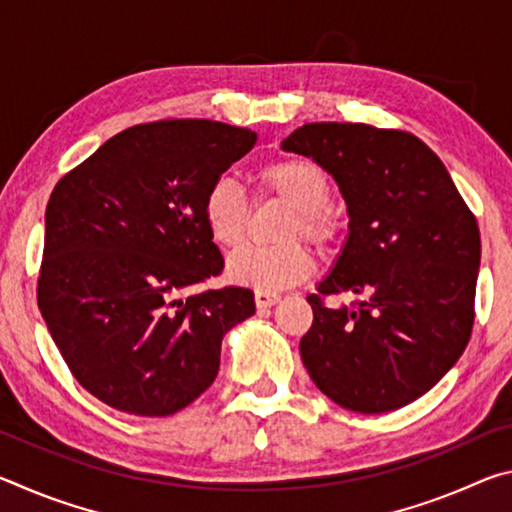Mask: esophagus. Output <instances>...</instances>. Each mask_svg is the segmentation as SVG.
<instances>
[{
    "label": "esophagus",
    "mask_w": 512,
    "mask_h": 512,
    "mask_svg": "<svg viewBox=\"0 0 512 512\" xmlns=\"http://www.w3.org/2000/svg\"><path fill=\"white\" fill-rule=\"evenodd\" d=\"M280 302V296H277L275 291H255V305L259 309H266V307H273Z\"/></svg>",
    "instance_id": "1"
}]
</instances>
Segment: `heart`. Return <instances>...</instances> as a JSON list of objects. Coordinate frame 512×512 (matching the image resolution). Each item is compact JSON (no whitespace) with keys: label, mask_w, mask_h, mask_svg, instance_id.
<instances>
[{"label":"heart","mask_w":512,"mask_h":512,"mask_svg":"<svg viewBox=\"0 0 512 512\" xmlns=\"http://www.w3.org/2000/svg\"><path fill=\"white\" fill-rule=\"evenodd\" d=\"M257 192L287 205L291 214L280 232L282 241L291 244L271 248H244L230 257L228 277L241 287L257 291H280L293 287L311 273V255L293 239L305 237L316 248L325 250L339 239L341 219L329 198L332 187L325 171L305 158H277L266 162L255 173ZM203 223L207 235L221 248L244 244L250 205L241 187L230 178H216L203 196Z\"/></svg>","instance_id":"obj_1"}]
</instances>
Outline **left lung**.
I'll use <instances>...</instances> for the list:
<instances>
[{
	"label": "left lung",
	"mask_w": 512,
	"mask_h": 512,
	"mask_svg": "<svg viewBox=\"0 0 512 512\" xmlns=\"http://www.w3.org/2000/svg\"><path fill=\"white\" fill-rule=\"evenodd\" d=\"M336 180L348 237L307 296L300 339L309 377L329 400L386 413L431 391L461 359L474 323L481 237L445 164L411 133L368 124H305L282 142ZM352 292L355 307L320 295Z\"/></svg>",
	"instance_id": "left-lung-1"
}]
</instances>
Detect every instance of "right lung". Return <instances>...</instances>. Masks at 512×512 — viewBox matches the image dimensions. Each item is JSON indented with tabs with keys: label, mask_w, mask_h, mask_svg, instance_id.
Instances as JSON below:
<instances>
[{
	"label": "right lung",
	"mask_w": 512,
	"mask_h": 512,
	"mask_svg": "<svg viewBox=\"0 0 512 512\" xmlns=\"http://www.w3.org/2000/svg\"><path fill=\"white\" fill-rule=\"evenodd\" d=\"M255 142L210 119L140 124L51 192L38 307L76 381L112 409H185L216 379L228 329L255 314L250 289L194 291L223 271L203 196Z\"/></svg>",
	"instance_id": "obj_1"
}]
</instances>
